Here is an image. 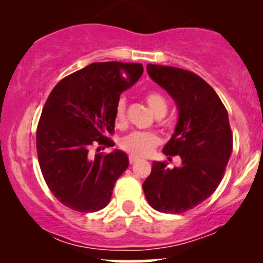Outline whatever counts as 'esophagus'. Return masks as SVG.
I'll return each instance as SVG.
<instances>
[{
  "mask_svg": "<svg viewBox=\"0 0 263 263\" xmlns=\"http://www.w3.org/2000/svg\"><path fill=\"white\" fill-rule=\"evenodd\" d=\"M129 163H131V164H134V163H136L138 161V158L137 157H135V156H129Z\"/></svg>",
  "mask_w": 263,
  "mask_h": 263,
  "instance_id": "obj_1",
  "label": "esophagus"
}]
</instances>
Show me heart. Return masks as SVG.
Masks as SVG:
<instances>
[{
  "label": "heart",
  "mask_w": 263,
  "mask_h": 263,
  "mask_svg": "<svg viewBox=\"0 0 263 263\" xmlns=\"http://www.w3.org/2000/svg\"><path fill=\"white\" fill-rule=\"evenodd\" d=\"M144 100L157 117H163L167 114V101L158 91H148L144 95ZM115 122L117 126L126 123V100L120 99L115 107ZM159 137L152 132L135 131L125 136L120 142V147L135 157H147L159 144Z\"/></svg>",
  "instance_id": "1"
}]
</instances>
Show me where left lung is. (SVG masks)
Instances as JSON below:
<instances>
[{
    "instance_id": "1",
    "label": "left lung",
    "mask_w": 263,
    "mask_h": 263,
    "mask_svg": "<svg viewBox=\"0 0 263 263\" xmlns=\"http://www.w3.org/2000/svg\"><path fill=\"white\" fill-rule=\"evenodd\" d=\"M147 73L176 101L178 122L163 153L180 156L182 165L170 170L165 162H153L142 188L153 209L184 213L209 198L224 177L232 152L229 115L215 90L197 74L156 64L147 65Z\"/></svg>"
}]
</instances>
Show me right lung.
<instances>
[{"mask_svg":"<svg viewBox=\"0 0 263 263\" xmlns=\"http://www.w3.org/2000/svg\"><path fill=\"white\" fill-rule=\"evenodd\" d=\"M138 63H92L62 79L48 96L37 127V153L45 183L62 204L93 213L110 203L128 157L115 149L91 156L95 144L114 147L115 107L141 78Z\"/></svg>","mask_w":263,"mask_h":263,"instance_id":"right-lung-1","label":"right lung"}]
</instances>
